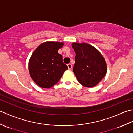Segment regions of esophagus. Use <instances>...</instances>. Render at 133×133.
I'll return each instance as SVG.
<instances>
[{
  "instance_id": "esophagus-1",
  "label": "esophagus",
  "mask_w": 133,
  "mask_h": 133,
  "mask_svg": "<svg viewBox=\"0 0 133 133\" xmlns=\"http://www.w3.org/2000/svg\"><path fill=\"white\" fill-rule=\"evenodd\" d=\"M67 66H68V69H72V64L71 63H69L67 64Z\"/></svg>"
}]
</instances>
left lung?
<instances>
[{
  "label": "left lung",
  "instance_id": "8db88e82",
  "mask_svg": "<svg viewBox=\"0 0 133 133\" xmlns=\"http://www.w3.org/2000/svg\"><path fill=\"white\" fill-rule=\"evenodd\" d=\"M75 52L73 72L79 82L84 87L95 86L105 76V60L95 47L86 43H72Z\"/></svg>",
  "mask_w": 133,
  "mask_h": 133
}]
</instances>
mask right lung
<instances>
[{
	"instance_id": "obj_1",
	"label": "right lung",
	"mask_w": 133,
	"mask_h": 133,
	"mask_svg": "<svg viewBox=\"0 0 133 133\" xmlns=\"http://www.w3.org/2000/svg\"><path fill=\"white\" fill-rule=\"evenodd\" d=\"M63 43L46 42L36 49L31 57L29 69L31 77L39 86L50 88L58 82L68 69L58 53Z\"/></svg>"
}]
</instances>
